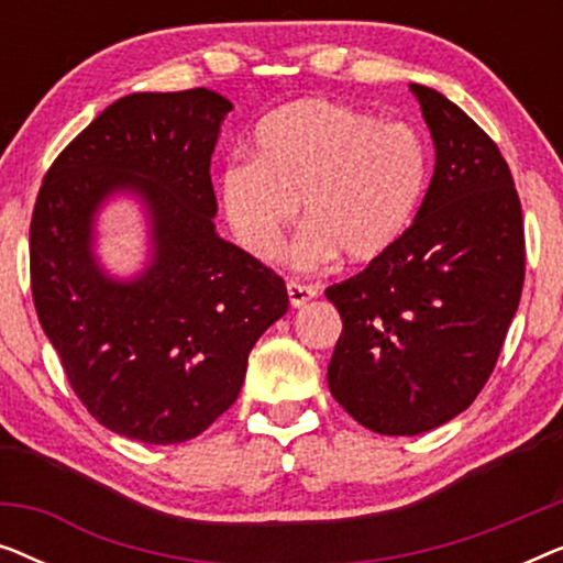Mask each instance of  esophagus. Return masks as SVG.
<instances>
[{"mask_svg": "<svg viewBox=\"0 0 563 563\" xmlns=\"http://www.w3.org/2000/svg\"><path fill=\"white\" fill-rule=\"evenodd\" d=\"M287 295H289V305L295 307H302L310 302V299L318 297V291H314L312 287H305V284H297V282H289L287 284Z\"/></svg>", "mask_w": 563, "mask_h": 563, "instance_id": "34e87169", "label": "esophagus"}]
</instances>
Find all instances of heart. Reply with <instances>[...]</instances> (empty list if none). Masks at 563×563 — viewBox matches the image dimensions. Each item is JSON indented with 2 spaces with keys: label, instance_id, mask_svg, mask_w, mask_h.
Instances as JSON below:
<instances>
[{
  "label": "heart",
  "instance_id": "b5f03b06",
  "mask_svg": "<svg viewBox=\"0 0 563 563\" xmlns=\"http://www.w3.org/2000/svg\"><path fill=\"white\" fill-rule=\"evenodd\" d=\"M428 187L430 148L418 128L302 99L258 122L253 158L222 166L220 205L253 258L279 256L302 202L307 225L291 251L297 266L322 268L338 256L368 266L405 241Z\"/></svg>",
  "mask_w": 563,
  "mask_h": 563
}]
</instances>
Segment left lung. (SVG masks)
<instances>
[{"mask_svg":"<svg viewBox=\"0 0 563 563\" xmlns=\"http://www.w3.org/2000/svg\"><path fill=\"white\" fill-rule=\"evenodd\" d=\"M435 148L426 202L387 258L325 289L343 333L330 395L382 435H420L474 402L503 351L526 279L510 168L441 91L410 84Z\"/></svg>","mask_w":563,"mask_h":563,"instance_id":"left-lung-1","label":"left lung"}]
</instances>
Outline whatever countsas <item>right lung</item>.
Masks as SVG:
<instances>
[{
	"instance_id": "add662e5",
	"label": "right lung",
	"mask_w": 563,
	"mask_h": 563,
	"mask_svg": "<svg viewBox=\"0 0 563 563\" xmlns=\"http://www.w3.org/2000/svg\"><path fill=\"white\" fill-rule=\"evenodd\" d=\"M230 110L210 89L122 97L66 145L37 195V320L91 418L130 441L174 445L210 428L289 307L279 276L214 230L210 161ZM122 201L146 230L128 277L101 264L96 230Z\"/></svg>"
}]
</instances>
